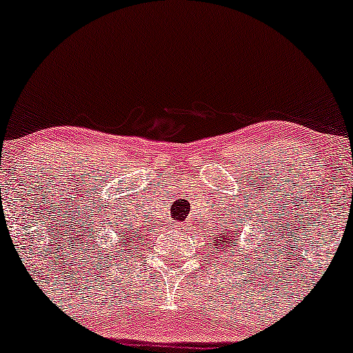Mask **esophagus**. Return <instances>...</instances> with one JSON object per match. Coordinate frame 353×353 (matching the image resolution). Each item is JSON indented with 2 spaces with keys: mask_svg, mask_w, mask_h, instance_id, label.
Masks as SVG:
<instances>
[{
  "mask_svg": "<svg viewBox=\"0 0 353 353\" xmlns=\"http://www.w3.org/2000/svg\"><path fill=\"white\" fill-rule=\"evenodd\" d=\"M176 227V229H180V223H178V225H175Z\"/></svg>",
  "mask_w": 353,
  "mask_h": 353,
  "instance_id": "obj_1",
  "label": "esophagus"
}]
</instances>
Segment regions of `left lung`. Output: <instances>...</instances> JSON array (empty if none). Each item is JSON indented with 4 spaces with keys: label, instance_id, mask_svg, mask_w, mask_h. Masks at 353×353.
Returning <instances> with one entry per match:
<instances>
[{
    "label": "left lung",
    "instance_id": "obj_1",
    "mask_svg": "<svg viewBox=\"0 0 353 353\" xmlns=\"http://www.w3.org/2000/svg\"><path fill=\"white\" fill-rule=\"evenodd\" d=\"M242 219V217H241ZM237 230H229L225 227L223 230H219L217 229V234H215V237H212V241H214V245H215V251H212V254H217V256L223 257V254H232V242L234 239L237 237Z\"/></svg>",
    "mask_w": 353,
    "mask_h": 353
}]
</instances>
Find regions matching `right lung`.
I'll list each match as a JSON object with an SVG mask.
<instances>
[{
	"label": "right lung",
	"instance_id": "right-lung-1",
	"mask_svg": "<svg viewBox=\"0 0 353 353\" xmlns=\"http://www.w3.org/2000/svg\"><path fill=\"white\" fill-rule=\"evenodd\" d=\"M116 242H111V245H105V252H108L109 259H112L114 263H128V256H131L132 249L139 248V242H141V236H139L138 230L131 225V223H121L114 232ZM113 257L111 258L110 256Z\"/></svg>",
	"mask_w": 353,
	"mask_h": 353
}]
</instances>
